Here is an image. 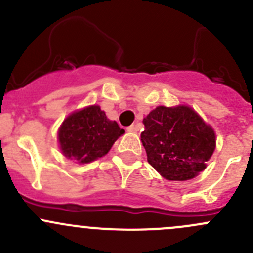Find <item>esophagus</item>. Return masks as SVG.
Returning <instances> with one entry per match:
<instances>
[{
    "instance_id": "1",
    "label": "esophagus",
    "mask_w": 253,
    "mask_h": 253,
    "mask_svg": "<svg viewBox=\"0 0 253 253\" xmlns=\"http://www.w3.org/2000/svg\"><path fill=\"white\" fill-rule=\"evenodd\" d=\"M127 131L128 132H137L138 131V126H137V125H131V126H128L127 127Z\"/></svg>"
}]
</instances>
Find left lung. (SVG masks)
I'll return each mask as SVG.
<instances>
[{"label":"left lung","mask_w":253,"mask_h":253,"mask_svg":"<svg viewBox=\"0 0 253 253\" xmlns=\"http://www.w3.org/2000/svg\"><path fill=\"white\" fill-rule=\"evenodd\" d=\"M148 163L170 181L193 178L215 149V133L192 108L158 106L143 119Z\"/></svg>","instance_id":"1"}]
</instances>
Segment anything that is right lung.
Segmentation results:
<instances>
[{"instance_id": "add662e5", "label": "right lung", "mask_w": 253, "mask_h": 253, "mask_svg": "<svg viewBox=\"0 0 253 253\" xmlns=\"http://www.w3.org/2000/svg\"><path fill=\"white\" fill-rule=\"evenodd\" d=\"M125 131L110 121L98 105L71 114L58 129L62 154L79 164H85L108 154L112 144Z\"/></svg>"}]
</instances>
